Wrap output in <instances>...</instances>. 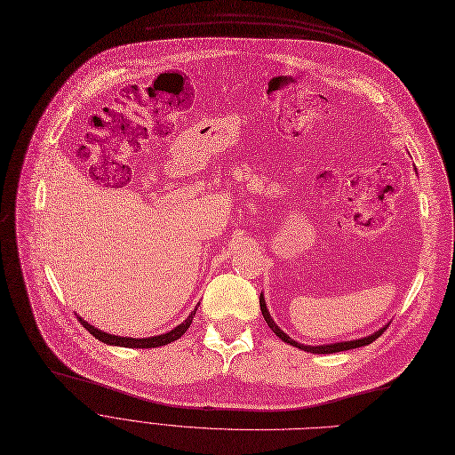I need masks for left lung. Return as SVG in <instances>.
<instances>
[{
	"mask_svg": "<svg viewBox=\"0 0 455 455\" xmlns=\"http://www.w3.org/2000/svg\"><path fill=\"white\" fill-rule=\"evenodd\" d=\"M259 306H261V313H263V316H265V320H267V323H268V328H270L281 340L291 344V346H296V348L304 350V352H311V354H335V352H344V350L359 348V346H366V344L374 342V340L385 331V328H383V330L376 331L374 335L363 337V339H357V340H348V342H335V344H323V346H306V344H299V342L292 340L289 335H285L283 331H281V330L275 326V322H274V320L270 318V315H268V309H267L263 294H261V298H259Z\"/></svg>",
	"mask_w": 455,
	"mask_h": 455,
	"instance_id": "1",
	"label": "left lung"
}]
</instances>
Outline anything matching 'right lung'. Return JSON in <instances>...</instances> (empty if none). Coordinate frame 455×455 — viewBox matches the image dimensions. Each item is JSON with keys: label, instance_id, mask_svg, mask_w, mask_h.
I'll return each instance as SVG.
<instances>
[{"label": "right lung", "instance_id": "obj_1", "mask_svg": "<svg viewBox=\"0 0 455 455\" xmlns=\"http://www.w3.org/2000/svg\"><path fill=\"white\" fill-rule=\"evenodd\" d=\"M196 311H198V307L194 309V311L187 316V320H185L183 323H180V326L174 328L172 331H168V333H164V335H157V337H148V339H132V337L109 335V333L100 331L98 328L91 326V323L84 322L83 318H79V316H77V318H79V322L83 323V326L86 328V331H89L91 335H94L98 340H101V342H105V344L124 346V348H157V346H164V344H170V342L178 340V339L188 330V326L192 323V318H194V315H196Z\"/></svg>", "mask_w": 455, "mask_h": 455}]
</instances>
